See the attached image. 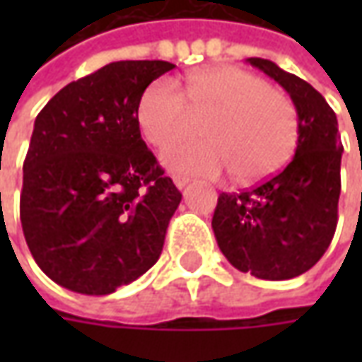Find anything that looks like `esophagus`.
I'll return each instance as SVG.
<instances>
[{
    "mask_svg": "<svg viewBox=\"0 0 362 362\" xmlns=\"http://www.w3.org/2000/svg\"><path fill=\"white\" fill-rule=\"evenodd\" d=\"M189 178H186V176H174V184H176V188L178 189H184L186 186H188Z\"/></svg>",
    "mask_w": 362,
    "mask_h": 362,
    "instance_id": "1",
    "label": "esophagus"
}]
</instances>
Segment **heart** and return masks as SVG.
Instances as JSON below:
<instances>
[{"instance_id":"1","label":"heart","mask_w":362,"mask_h":362,"mask_svg":"<svg viewBox=\"0 0 362 362\" xmlns=\"http://www.w3.org/2000/svg\"><path fill=\"white\" fill-rule=\"evenodd\" d=\"M188 108L207 114L202 141H180L163 153L168 170L219 176L233 168L238 180H258L277 170L296 141V112L281 90L258 75L233 66H213L178 85L151 81L135 104V124L151 147H166L188 119Z\"/></svg>"}]
</instances>
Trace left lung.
Returning <instances> with one entry per match:
<instances>
[{
    "label": "left lung",
    "instance_id": "obj_1",
    "mask_svg": "<svg viewBox=\"0 0 362 362\" xmlns=\"http://www.w3.org/2000/svg\"><path fill=\"white\" fill-rule=\"evenodd\" d=\"M246 62L279 83L295 104V157L256 188L223 192L211 227L236 269L258 279H293L308 272L334 238L343 153L337 118L310 83L272 59Z\"/></svg>",
    "mask_w": 362,
    "mask_h": 362
}]
</instances>
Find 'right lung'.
<instances>
[{
  "label": "right lung",
  "instance_id": "add662e5",
  "mask_svg": "<svg viewBox=\"0 0 362 362\" xmlns=\"http://www.w3.org/2000/svg\"><path fill=\"white\" fill-rule=\"evenodd\" d=\"M163 59L112 62L66 85L35 119L23 165L21 225L52 281L110 295L155 266L182 194L135 124Z\"/></svg>",
  "mask_w": 362,
  "mask_h": 362
}]
</instances>
